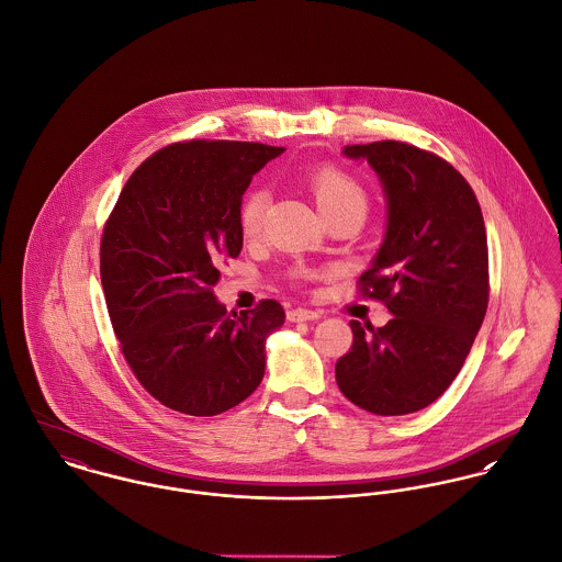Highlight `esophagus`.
<instances>
[{"instance_id":"esophagus-1","label":"esophagus","mask_w":562,"mask_h":562,"mask_svg":"<svg viewBox=\"0 0 562 562\" xmlns=\"http://www.w3.org/2000/svg\"><path fill=\"white\" fill-rule=\"evenodd\" d=\"M321 314L316 311H308V308H293V311H289V321H293V323H300V321H314V318H318Z\"/></svg>"}]
</instances>
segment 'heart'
<instances>
[{"mask_svg": "<svg viewBox=\"0 0 562 562\" xmlns=\"http://www.w3.org/2000/svg\"><path fill=\"white\" fill-rule=\"evenodd\" d=\"M308 186H311L312 195L323 215H329V213L342 211V209L364 211V206H367V191L360 186V181L340 168L323 166V168L314 170L308 179ZM267 206H269V193L265 189H250L241 198L239 211H237V222H239V231L246 239H256L260 235ZM293 278L302 280L304 273H293Z\"/></svg>", "mask_w": 562, "mask_h": 562, "instance_id": "obj_1", "label": "heart"}]
</instances>
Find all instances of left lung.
Masks as SVG:
<instances>
[{"instance_id":"obj_1","label":"left lung","mask_w":562,"mask_h":562,"mask_svg":"<svg viewBox=\"0 0 562 562\" xmlns=\"http://www.w3.org/2000/svg\"><path fill=\"white\" fill-rule=\"evenodd\" d=\"M371 164L387 198L385 239L360 293L394 316L351 321L353 345L336 362L340 392L376 416L414 414L459 374L490 304V254L470 183L436 153L383 139L345 146Z\"/></svg>"}]
</instances>
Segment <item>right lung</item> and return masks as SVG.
<instances>
[{"instance_id":"1","label":"right lung","mask_w":562,"mask_h":562,"mask_svg":"<svg viewBox=\"0 0 562 562\" xmlns=\"http://www.w3.org/2000/svg\"><path fill=\"white\" fill-rule=\"evenodd\" d=\"M284 148L191 139L150 155L125 183L101 237V284L128 369L161 405L217 416L258 387L265 338L284 308L228 314L220 265L237 258L239 202Z\"/></svg>"}]
</instances>
